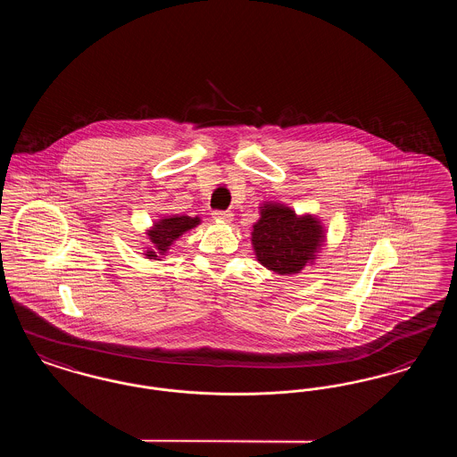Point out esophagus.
<instances>
[{"instance_id":"obj_1","label":"esophagus","mask_w":457,"mask_h":457,"mask_svg":"<svg viewBox=\"0 0 457 457\" xmlns=\"http://www.w3.org/2000/svg\"><path fill=\"white\" fill-rule=\"evenodd\" d=\"M212 218L216 219V220H220V222H231L233 220V212H229V211H214Z\"/></svg>"}]
</instances>
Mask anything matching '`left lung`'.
I'll use <instances>...</instances> for the list:
<instances>
[{
	"mask_svg": "<svg viewBox=\"0 0 457 457\" xmlns=\"http://www.w3.org/2000/svg\"><path fill=\"white\" fill-rule=\"evenodd\" d=\"M324 239L319 219L310 214L296 216L293 209L272 202L262 205L261 219L252 231L257 261L281 276L298 274L306 263L315 261Z\"/></svg>",
	"mask_w": 457,
	"mask_h": 457,
	"instance_id": "left-lung-1",
	"label": "left lung"
}]
</instances>
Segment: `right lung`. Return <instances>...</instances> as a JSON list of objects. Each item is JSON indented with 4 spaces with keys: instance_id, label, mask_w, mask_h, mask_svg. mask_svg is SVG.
I'll list each match as a JSON object with an SVG mask.
<instances>
[{
    "instance_id": "1",
    "label": "right lung",
    "mask_w": 457,
    "mask_h": 457,
    "mask_svg": "<svg viewBox=\"0 0 457 457\" xmlns=\"http://www.w3.org/2000/svg\"><path fill=\"white\" fill-rule=\"evenodd\" d=\"M200 224V218L190 216H170V218L159 219L154 222L153 228L147 231V237L153 241L154 250H147V259L161 261V255H166L173 241L179 238L183 233L194 229Z\"/></svg>"
}]
</instances>
